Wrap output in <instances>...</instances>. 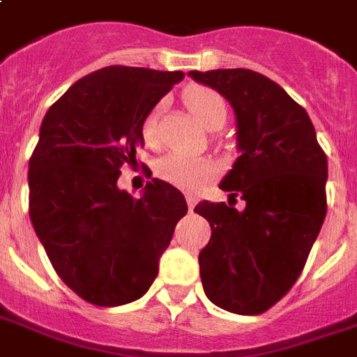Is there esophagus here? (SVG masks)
<instances>
[{
    "label": "esophagus",
    "mask_w": 357,
    "mask_h": 357,
    "mask_svg": "<svg viewBox=\"0 0 357 357\" xmlns=\"http://www.w3.org/2000/svg\"><path fill=\"white\" fill-rule=\"evenodd\" d=\"M195 204H197V199H195L192 195H187V206H189V210H192Z\"/></svg>",
    "instance_id": "obj_1"
}]
</instances>
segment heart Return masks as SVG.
<instances>
[{
  "label": "heart",
  "instance_id": "heart-1",
  "mask_svg": "<svg viewBox=\"0 0 357 357\" xmlns=\"http://www.w3.org/2000/svg\"><path fill=\"white\" fill-rule=\"evenodd\" d=\"M185 105L191 112L195 121L199 123L204 130H218L227 121V104L223 98L215 91L204 89V86H192L185 92ZM160 113V105L153 107L151 113L147 115L144 123L145 139L153 144L157 138V121ZM158 178L165 179L172 185L185 189V191H197L202 185H206L215 174V168L210 160L206 158L187 157V155H178L170 153L158 160L157 165Z\"/></svg>",
  "mask_w": 357,
  "mask_h": 357
}]
</instances>
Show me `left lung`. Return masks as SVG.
Returning a JSON list of instances; mask_svg holds the SVG:
<instances>
[{
	"label": "left lung",
	"mask_w": 357,
	"mask_h": 357,
	"mask_svg": "<svg viewBox=\"0 0 357 357\" xmlns=\"http://www.w3.org/2000/svg\"><path fill=\"white\" fill-rule=\"evenodd\" d=\"M218 91L236 117L240 157L219 187L244 210L202 200L212 238L199 253L208 299L234 314H261L299 278L326 219L327 158L308 113L252 70L189 71Z\"/></svg>",
	"instance_id": "left-lung-1"
}]
</instances>
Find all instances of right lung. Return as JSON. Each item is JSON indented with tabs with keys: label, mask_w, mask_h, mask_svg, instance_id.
<instances>
[{
	"label": "right lung",
	"mask_w": 357,
	"mask_h": 357,
	"mask_svg": "<svg viewBox=\"0 0 357 357\" xmlns=\"http://www.w3.org/2000/svg\"><path fill=\"white\" fill-rule=\"evenodd\" d=\"M181 71L109 66L71 84L49 107L30 158V219L54 271L98 306L139 299L158 274L185 197L153 178L139 199L119 189L144 123Z\"/></svg>",
	"instance_id": "right-lung-1"
}]
</instances>
